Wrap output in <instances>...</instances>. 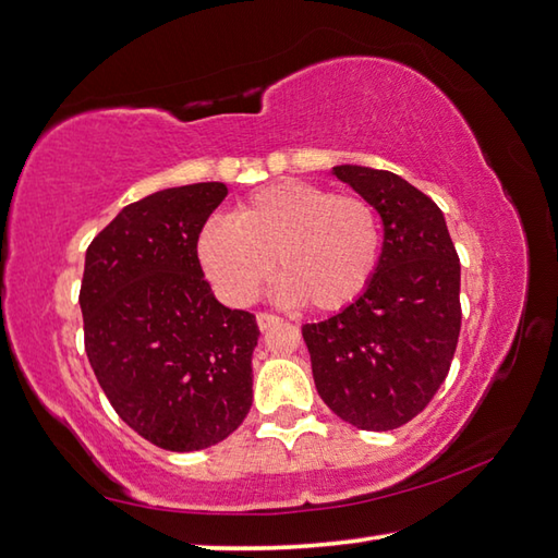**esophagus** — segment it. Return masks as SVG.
<instances>
[{"label":"esophagus","instance_id":"34e87169","mask_svg":"<svg viewBox=\"0 0 558 558\" xmlns=\"http://www.w3.org/2000/svg\"><path fill=\"white\" fill-rule=\"evenodd\" d=\"M281 318L279 316H271V314H257V326L264 333V330H271L274 326H279Z\"/></svg>","mask_w":558,"mask_h":558}]
</instances>
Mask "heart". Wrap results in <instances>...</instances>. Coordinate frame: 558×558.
Listing matches in <instances>:
<instances>
[{
    "label": "heart",
    "mask_w": 558,
    "mask_h": 558,
    "mask_svg": "<svg viewBox=\"0 0 558 558\" xmlns=\"http://www.w3.org/2000/svg\"><path fill=\"white\" fill-rule=\"evenodd\" d=\"M195 252L228 304L247 306L277 264L279 301L338 311L367 289L383 232L363 198L306 181H279L254 191L232 218L218 215L205 222Z\"/></svg>",
    "instance_id": "b5f03b06"
}]
</instances>
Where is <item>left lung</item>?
Here are the masks:
<instances>
[{
	"instance_id": "obj_1",
	"label": "left lung",
	"mask_w": 558,
	"mask_h": 558,
	"mask_svg": "<svg viewBox=\"0 0 558 558\" xmlns=\"http://www.w3.org/2000/svg\"><path fill=\"white\" fill-rule=\"evenodd\" d=\"M330 173L373 205L385 240L353 304L301 328L316 389L363 432H392L444 385L461 333V262L438 205L402 175L343 163Z\"/></svg>"
}]
</instances>
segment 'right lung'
Returning <instances> with one entry per match:
<instances>
[{"instance_id": "obj_1", "label": "right lung", "mask_w": 558, "mask_h": 558, "mask_svg": "<svg viewBox=\"0 0 558 558\" xmlns=\"http://www.w3.org/2000/svg\"><path fill=\"white\" fill-rule=\"evenodd\" d=\"M225 183L130 203L85 252V353L126 426L166 451L220 444L252 407L259 328L222 306L201 269L198 232Z\"/></svg>"}]
</instances>
